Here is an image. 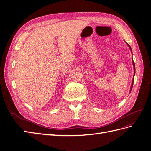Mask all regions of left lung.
<instances>
[{
	"instance_id": "obj_1",
	"label": "left lung",
	"mask_w": 151,
	"mask_h": 151,
	"mask_svg": "<svg viewBox=\"0 0 151 151\" xmlns=\"http://www.w3.org/2000/svg\"><path fill=\"white\" fill-rule=\"evenodd\" d=\"M128 45V46L129 47V48H130V49L131 50V47H130V45H129V44H127ZM131 51H132V50H131ZM132 60H133V59H132ZM132 63H133V65H134V76H135V63H134V61H132ZM134 79H133V81H132V86H131V88H130V91H132V87H133V84H134Z\"/></svg>"
}]
</instances>
